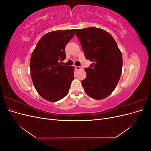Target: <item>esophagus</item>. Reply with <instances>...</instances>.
Listing matches in <instances>:
<instances>
[{
    "label": "esophagus",
    "instance_id": "1",
    "mask_svg": "<svg viewBox=\"0 0 151 151\" xmlns=\"http://www.w3.org/2000/svg\"><path fill=\"white\" fill-rule=\"evenodd\" d=\"M76 69L77 70H79L82 69V67H79V66H76Z\"/></svg>",
    "mask_w": 151,
    "mask_h": 151
}]
</instances>
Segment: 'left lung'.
<instances>
[{"label": "left lung", "mask_w": 151, "mask_h": 151, "mask_svg": "<svg viewBox=\"0 0 151 151\" xmlns=\"http://www.w3.org/2000/svg\"><path fill=\"white\" fill-rule=\"evenodd\" d=\"M76 35L87 59L93 62L86 68L82 84L86 93L94 99H103L115 90L122 74V52L108 32L94 28L77 29Z\"/></svg>", "instance_id": "1"}]
</instances>
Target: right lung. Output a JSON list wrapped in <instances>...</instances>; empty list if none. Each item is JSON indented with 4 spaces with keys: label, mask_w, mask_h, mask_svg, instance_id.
I'll list each match as a JSON object with an SVG mask.
<instances>
[{
    "label": "right lung",
    "mask_w": 151,
    "mask_h": 151,
    "mask_svg": "<svg viewBox=\"0 0 151 151\" xmlns=\"http://www.w3.org/2000/svg\"><path fill=\"white\" fill-rule=\"evenodd\" d=\"M76 29L49 32L41 38L31 54V77L43 99L55 102L64 98L74 80V67L62 65L65 48Z\"/></svg>",
    "instance_id": "add662e5"
}]
</instances>
